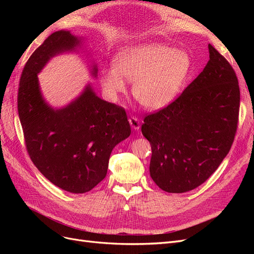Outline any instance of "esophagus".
I'll return each mask as SVG.
<instances>
[{
  "instance_id": "1",
  "label": "esophagus",
  "mask_w": 254,
  "mask_h": 254,
  "mask_svg": "<svg viewBox=\"0 0 254 254\" xmlns=\"http://www.w3.org/2000/svg\"><path fill=\"white\" fill-rule=\"evenodd\" d=\"M129 123H130V126L132 127V129H134V130L140 129V120L139 119L131 117L129 119Z\"/></svg>"
}]
</instances>
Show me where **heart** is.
I'll list each match as a JSON object with an SVG mask.
<instances>
[{
  "label": "heart",
  "instance_id": "1",
  "mask_svg": "<svg viewBox=\"0 0 254 254\" xmlns=\"http://www.w3.org/2000/svg\"><path fill=\"white\" fill-rule=\"evenodd\" d=\"M190 70L188 52L160 43L140 44L120 54L115 66L104 72L102 86L115 101L126 91L125 78L133 82L132 94L144 108L159 110L178 96Z\"/></svg>",
  "mask_w": 254,
  "mask_h": 254
}]
</instances>
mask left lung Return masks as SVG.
<instances>
[{"instance_id":"1","label":"left lung","mask_w":254,"mask_h":254,"mask_svg":"<svg viewBox=\"0 0 254 254\" xmlns=\"http://www.w3.org/2000/svg\"><path fill=\"white\" fill-rule=\"evenodd\" d=\"M210 60L182 94L147 115L142 133L151 145L150 177L167 193H186L217 170L231 148L240 87L224 56L209 44Z\"/></svg>"}]
</instances>
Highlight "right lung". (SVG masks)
I'll use <instances>...</instances> for the list:
<instances>
[{"label":"right lung","instance_id":"obj_1","mask_svg":"<svg viewBox=\"0 0 254 254\" xmlns=\"http://www.w3.org/2000/svg\"><path fill=\"white\" fill-rule=\"evenodd\" d=\"M82 40L70 30L49 36L27 60L18 93L19 118L33 163L53 184L74 194L91 190L105 178L112 149L131 133L125 110L98 97L91 83L61 108L44 99L38 74L53 57L78 53ZM90 67L96 78L95 61Z\"/></svg>","mask_w":254,"mask_h":254}]
</instances>
